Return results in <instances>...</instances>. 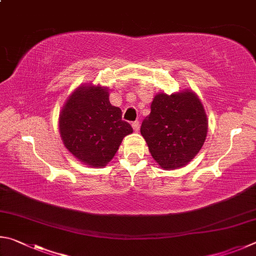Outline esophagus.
I'll use <instances>...</instances> for the list:
<instances>
[{
	"instance_id": "esophagus-1",
	"label": "esophagus",
	"mask_w": 256,
	"mask_h": 256,
	"mask_svg": "<svg viewBox=\"0 0 256 256\" xmlns=\"http://www.w3.org/2000/svg\"><path fill=\"white\" fill-rule=\"evenodd\" d=\"M132 129H134V132H138L140 130V122H138V121H135V122H132Z\"/></svg>"
}]
</instances>
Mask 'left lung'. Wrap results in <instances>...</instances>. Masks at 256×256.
Listing matches in <instances>:
<instances>
[{"instance_id": "8db88e82", "label": "left lung", "mask_w": 256, "mask_h": 256, "mask_svg": "<svg viewBox=\"0 0 256 256\" xmlns=\"http://www.w3.org/2000/svg\"><path fill=\"white\" fill-rule=\"evenodd\" d=\"M208 119L204 104L192 90L158 93L150 104V114L142 121L152 158L163 170H176L191 162L204 146Z\"/></svg>"}]
</instances>
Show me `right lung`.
Segmentation results:
<instances>
[{
	"instance_id": "obj_1",
	"label": "right lung",
	"mask_w": 256,
	"mask_h": 256,
	"mask_svg": "<svg viewBox=\"0 0 256 256\" xmlns=\"http://www.w3.org/2000/svg\"><path fill=\"white\" fill-rule=\"evenodd\" d=\"M60 134L67 150L90 168H104L124 138L132 132L121 109L109 101V90L85 83L72 92L60 114Z\"/></svg>"
}]
</instances>
